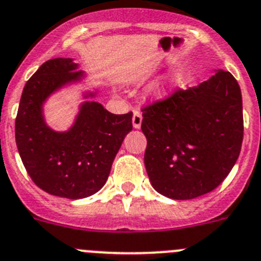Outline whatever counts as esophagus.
Wrapping results in <instances>:
<instances>
[{"label": "esophagus", "instance_id": "esophagus-1", "mask_svg": "<svg viewBox=\"0 0 261 261\" xmlns=\"http://www.w3.org/2000/svg\"><path fill=\"white\" fill-rule=\"evenodd\" d=\"M132 123H133V126H135L136 129L141 128V124H142V115H141L138 111H133Z\"/></svg>", "mask_w": 261, "mask_h": 261}]
</instances>
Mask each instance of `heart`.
Masks as SVG:
<instances>
[{
	"mask_svg": "<svg viewBox=\"0 0 261 261\" xmlns=\"http://www.w3.org/2000/svg\"><path fill=\"white\" fill-rule=\"evenodd\" d=\"M181 81L180 72H171L164 77L158 79L147 89V93L154 99H164L173 90V88Z\"/></svg>",
	"mask_w": 261,
	"mask_h": 261,
	"instance_id": "1",
	"label": "heart"
}]
</instances>
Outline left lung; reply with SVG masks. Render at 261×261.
Here are the masks:
<instances>
[{"label": "left lung", "instance_id": "left-lung-1", "mask_svg": "<svg viewBox=\"0 0 261 261\" xmlns=\"http://www.w3.org/2000/svg\"><path fill=\"white\" fill-rule=\"evenodd\" d=\"M145 167L158 193L186 200L207 194L231 171L243 140L241 88L228 71L142 109Z\"/></svg>", "mask_w": 261, "mask_h": 261}]
</instances>
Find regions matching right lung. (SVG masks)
Segmentation results:
<instances>
[{
	"instance_id": "1",
	"label": "right lung",
	"mask_w": 261,
	"mask_h": 261,
	"mask_svg": "<svg viewBox=\"0 0 261 261\" xmlns=\"http://www.w3.org/2000/svg\"><path fill=\"white\" fill-rule=\"evenodd\" d=\"M77 67L71 58L45 62L25 84L15 119L16 146L30 177L49 194L68 199L101 190L124 137L133 128L132 112L111 114L94 101L81 105L67 132L46 125L42 105L50 94L85 76Z\"/></svg>"
}]
</instances>
